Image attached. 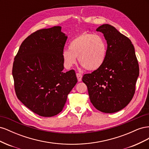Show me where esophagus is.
<instances>
[{"label":"esophagus","instance_id":"34e87169","mask_svg":"<svg viewBox=\"0 0 149 149\" xmlns=\"http://www.w3.org/2000/svg\"><path fill=\"white\" fill-rule=\"evenodd\" d=\"M76 76H77V78H78V81H81L82 80V75L81 73H76Z\"/></svg>","mask_w":149,"mask_h":149}]
</instances>
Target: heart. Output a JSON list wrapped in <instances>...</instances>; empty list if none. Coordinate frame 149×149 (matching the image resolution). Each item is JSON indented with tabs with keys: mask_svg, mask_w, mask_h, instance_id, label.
Returning <instances> with one entry per match:
<instances>
[{
	"mask_svg": "<svg viewBox=\"0 0 149 149\" xmlns=\"http://www.w3.org/2000/svg\"><path fill=\"white\" fill-rule=\"evenodd\" d=\"M107 52L105 40L101 35L84 33L71 40L69 49L62 52L64 65L70 68L76 63L78 58L79 64L89 71H95L104 63Z\"/></svg>",
	"mask_w": 149,
	"mask_h": 149,
	"instance_id": "b5f03b06",
	"label": "heart"
}]
</instances>
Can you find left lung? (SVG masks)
Listing matches in <instances>:
<instances>
[{"label":"left lung","mask_w":149,"mask_h":149,"mask_svg":"<svg viewBox=\"0 0 149 149\" xmlns=\"http://www.w3.org/2000/svg\"><path fill=\"white\" fill-rule=\"evenodd\" d=\"M102 32L107 44L104 63L100 69L83 76L94 107L105 113L123 109L132 99L139 67L131 41L113 26L103 24L96 29Z\"/></svg>","instance_id":"obj_1"}]
</instances>
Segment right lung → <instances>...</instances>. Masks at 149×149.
<instances>
[{
	"label": "right lung",
	"instance_id": "add662e5",
	"mask_svg": "<svg viewBox=\"0 0 149 149\" xmlns=\"http://www.w3.org/2000/svg\"><path fill=\"white\" fill-rule=\"evenodd\" d=\"M67 38L60 26L37 30L25 39L14 58L12 75L17 98L40 116L60 113L78 81L73 70L63 71Z\"/></svg>",
	"mask_w": 149,
	"mask_h": 149
}]
</instances>
